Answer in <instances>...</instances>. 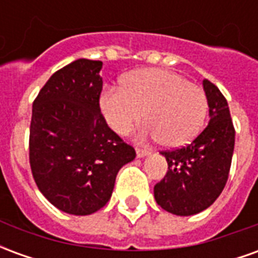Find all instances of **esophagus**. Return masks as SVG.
Returning <instances> with one entry per match:
<instances>
[{
	"instance_id": "34e87169",
	"label": "esophagus",
	"mask_w": 258,
	"mask_h": 258,
	"mask_svg": "<svg viewBox=\"0 0 258 258\" xmlns=\"http://www.w3.org/2000/svg\"><path fill=\"white\" fill-rule=\"evenodd\" d=\"M137 157H145V156H149L151 155V151H146V149H137Z\"/></svg>"
}]
</instances>
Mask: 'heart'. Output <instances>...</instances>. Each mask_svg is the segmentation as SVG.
<instances>
[{"mask_svg":"<svg viewBox=\"0 0 258 258\" xmlns=\"http://www.w3.org/2000/svg\"><path fill=\"white\" fill-rule=\"evenodd\" d=\"M99 107L107 125L125 134L144 116L138 140H160L166 148L189 144L205 125L207 98L199 85L167 69H138L121 81V88L102 91Z\"/></svg>","mask_w":258,"mask_h":258,"instance_id":"obj_1","label":"heart"}]
</instances>
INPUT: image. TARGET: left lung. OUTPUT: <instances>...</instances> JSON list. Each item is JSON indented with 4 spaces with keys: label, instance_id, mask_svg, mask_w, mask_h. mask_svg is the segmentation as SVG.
<instances>
[{
    "label": "left lung",
    "instance_id": "obj_1",
    "mask_svg": "<svg viewBox=\"0 0 258 258\" xmlns=\"http://www.w3.org/2000/svg\"><path fill=\"white\" fill-rule=\"evenodd\" d=\"M209 124L189 145L162 152L168 171L155 185V199L162 209L175 216L198 214L210 207L227 184L235 146L227 99L209 80H203Z\"/></svg>",
    "mask_w": 258,
    "mask_h": 258
}]
</instances>
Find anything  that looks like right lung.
I'll list each match as a JSON object with an SVG mask.
<instances>
[{"label":"right lung","instance_id":"right-lung-1","mask_svg":"<svg viewBox=\"0 0 258 258\" xmlns=\"http://www.w3.org/2000/svg\"><path fill=\"white\" fill-rule=\"evenodd\" d=\"M101 69V60H74L51 76L33 103L31 173L48 202L73 216L106 205L118 170L135 159L102 116Z\"/></svg>","mask_w":258,"mask_h":258}]
</instances>
